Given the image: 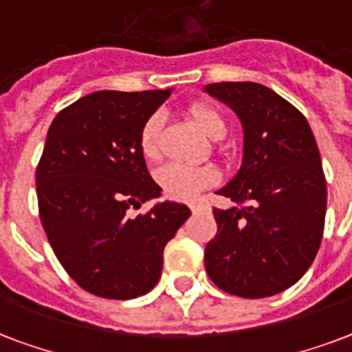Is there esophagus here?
<instances>
[{
	"mask_svg": "<svg viewBox=\"0 0 352 352\" xmlns=\"http://www.w3.org/2000/svg\"><path fill=\"white\" fill-rule=\"evenodd\" d=\"M200 207H201V201H190L189 204L190 211H196V209H200Z\"/></svg>",
	"mask_w": 352,
	"mask_h": 352,
	"instance_id": "34e87169",
	"label": "esophagus"
}]
</instances>
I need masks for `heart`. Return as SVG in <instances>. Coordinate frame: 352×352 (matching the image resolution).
Segmentation results:
<instances>
[{
  "label": "heart",
  "mask_w": 352,
  "mask_h": 352,
  "mask_svg": "<svg viewBox=\"0 0 352 352\" xmlns=\"http://www.w3.org/2000/svg\"><path fill=\"white\" fill-rule=\"evenodd\" d=\"M190 117L209 139H222L228 133V122L213 106L195 104L189 110ZM160 132L162 117L151 116L143 122L139 132V152L148 162L160 160ZM219 174L209 165H189V163L170 162L157 168L156 182L163 195L173 200H190L200 190L213 185Z\"/></svg>",
  "instance_id": "1"
}]
</instances>
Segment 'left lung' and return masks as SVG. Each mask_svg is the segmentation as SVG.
I'll list each match as a JSON object with an SVG mask.
<instances>
[{
    "label": "left lung",
    "mask_w": 352,
    "mask_h": 352,
    "mask_svg": "<svg viewBox=\"0 0 352 352\" xmlns=\"http://www.w3.org/2000/svg\"><path fill=\"white\" fill-rule=\"evenodd\" d=\"M206 89L244 126L242 167L219 190L236 206L213 207L219 230L206 246V270L231 296L270 298L298 283L320 250L327 211L320 151L303 113L263 84Z\"/></svg>",
    "instance_id": "left-lung-1"
}]
</instances>
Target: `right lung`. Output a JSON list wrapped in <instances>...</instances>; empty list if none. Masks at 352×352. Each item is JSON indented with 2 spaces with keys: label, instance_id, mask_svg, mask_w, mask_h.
<instances>
[{
  "label": "right lung",
  "instance_id": "1",
  "mask_svg": "<svg viewBox=\"0 0 352 352\" xmlns=\"http://www.w3.org/2000/svg\"><path fill=\"white\" fill-rule=\"evenodd\" d=\"M170 89L97 91L54 117L36 167L38 213L54 255L78 287L133 299L162 277L163 250L190 211L163 201L139 152L143 122Z\"/></svg>",
  "mask_w": 352,
  "mask_h": 352
}]
</instances>
